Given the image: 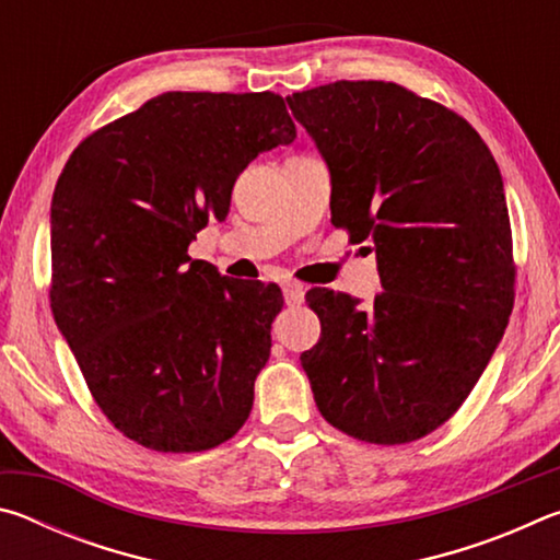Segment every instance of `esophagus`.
<instances>
[{"mask_svg":"<svg viewBox=\"0 0 560 560\" xmlns=\"http://www.w3.org/2000/svg\"><path fill=\"white\" fill-rule=\"evenodd\" d=\"M281 289H283V301H287L289 306H301V303H303V293H306V291H303L301 283L287 281Z\"/></svg>","mask_w":560,"mask_h":560,"instance_id":"obj_1","label":"esophagus"}]
</instances>
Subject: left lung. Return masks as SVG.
I'll return each mask as SVG.
<instances>
[{"mask_svg":"<svg viewBox=\"0 0 560 560\" xmlns=\"http://www.w3.org/2000/svg\"><path fill=\"white\" fill-rule=\"evenodd\" d=\"M287 101L330 167V222L375 244L385 289L368 308L306 293L320 338L301 365L318 412L348 438L415 442L467 400L514 308L499 165L459 113L400 83L336 81Z\"/></svg>","mask_w":560,"mask_h":560,"instance_id":"1","label":"left lung"}]
</instances>
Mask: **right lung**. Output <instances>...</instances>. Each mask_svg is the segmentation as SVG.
I'll use <instances>...</instances> for the list:
<instances>
[{
  "instance_id": "obj_1",
  "label": "right lung",
  "mask_w": 560,
  "mask_h": 560,
  "mask_svg": "<svg viewBox=\"0 0 560 560\" xmlns=\"http://www.w3.org/2000/svg\"><path fill=\"white\" fill-rule=\"evenodd\" d=\"M296 126L279 93L167 91L91 132L51 200V311L113 428L155 452L240 432L281 289L240 283L187 246Z\"/></svg>"
}]
</instances>
